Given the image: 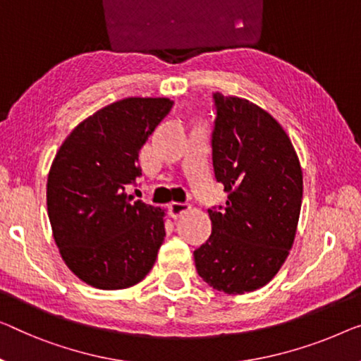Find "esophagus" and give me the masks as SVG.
Wrapping results in <instances>:
<instances>
[{"label":"esophagus","instance_id":"obj_1","mask_svg":"<svg viewBox=\"0 0 361 361\" xmlns=\"http://www.w3.org/2000/svg\"><path fill=\"white\" fill-rule=\"evenodd\" d=\"M190 206L188 204H181V202H171L169 206V212L173 219H178L181 215H185L188 211H190Z\"/></svg>","mask_w":361,"mask_h":361}]
</instances>
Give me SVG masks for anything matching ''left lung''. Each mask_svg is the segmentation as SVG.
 I'll return each mask as SVG.
<instances>
[{"instance_id":"8db88e82","label":"left lung","mask_w":361,"mask_h":361,"mask_svg":"<svg viewBox=\"0 0 361 361\" xmlns=\"http://www.w3.org/2000/svg\"><path fill=\"white\" fill-rule=\"evenodd\" d=\"M215 180L227 201L209 211L212 232L195 251L197 274L228 295L264 287L297 235L303 171L288 134L271 113L241 97L215 92Z\"/></svg>"}]
</instances>
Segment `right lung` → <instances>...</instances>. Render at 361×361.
Returning a JSON list of instances; mask_svg holds the SVG:
<instances>
[{"label":"right lung","mask_w":361,"mask_h":361,"mask_svg":"<svg viewBox=\"0 0 361 361\" xmlns=\"http://www.w3.org/2000/svg\"><path fill=\"white\" fill-rule=\"evenodd\" d=\"M166 97H128L97 110L68 134L47 180V209L64 264L100 290L133 287L154 267L165 209L133 201L139 150L169 111Z\"/></svg>","instance_id":"obj_1"}]
</instances>
